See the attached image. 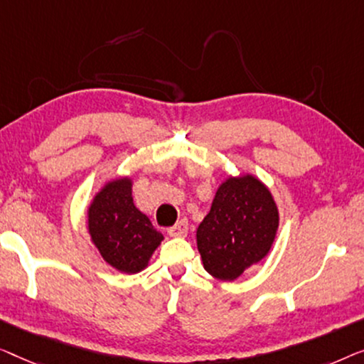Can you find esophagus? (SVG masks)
I'll return each mask as SVG.
<instances>
[{
    "label": "esophagus",
    "instance_id": "esophagus-1",
    "mask_svg": "<svg viewBox=\"0 0 364 364\" xmlns=\"http://www.w3.org/2000/svg\"><path fill=\"white\" fill-rule=\"evenodd\" d=\"M168 234H170L171 237H184V235L188 234V223L186 221L176 223L175 226L168 229Z\"/></svg>",
    "mask_w": 364,
    "mask_h": 364
}]
</instances>
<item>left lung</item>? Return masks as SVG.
<instances>
[{
    "label": "left lung",
    "instance_id": "8db88e82",
    "mask_svg": "<svg viewBox=\"0 0 364 364\" xmlns=\"http://www.w3.org/2000/svg\"><path fill=\"white\" fill-rule=\"evenodd\" d=\"M277 229L279 209L269 188L252 175L229 176L196 231L204 269L219 280H235L269 254Z\"/></svg>",
    "mask_w": 364,
    "mask_h": 364
}]
</instances>
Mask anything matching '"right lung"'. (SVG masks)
<instances>
[{"mask_svg":"<svg viewBox=\"0 0 364 364\" xmlns=\"http://www.w3.org/2000/svg\"><path fill=\"white\" fill-rule=\"evenodd\" d=\"M87 228L105 262L124 274L145 269L163 240L133 204L130 178L112 180L95 194L87 209Z\"/></svg>","mask_w":364,"mask_h":364,"instance_id":"right-lung-1","label":"right lung"}]
</instances>
